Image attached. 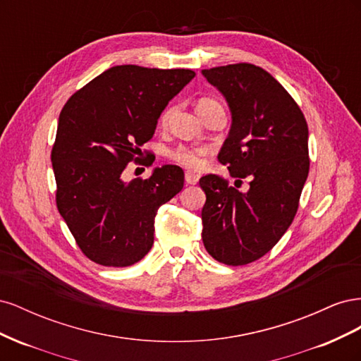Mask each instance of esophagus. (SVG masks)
<instances>
[{"label":"esophagus","mask_w":361,"mask_h":361,"mask_svg":"<svg viewBox=\"0 0 361 361\" xmlns=\"http://www.w3.org/2000/svg\"><path fill=\"white\" fill-rule=\"evenodd\" d=\"M185 182H187L188 185H195L199 182V176H197V174L191 173V171H187V173H185Z\"/></svg>","instance_id":"obj_1"}]
</instances>
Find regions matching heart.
Here are the masks:
<instances>
[{"mask_svg":"<svg viewBox=\"0 0 361 361\" xmlns=\"http://www.w3.org/2000/svg\"><path fill=\"white\" fill-rule=\"evenodd\" d=\"M216 105H220V104H218L214 99H211V97H202V99L197 102V105H195V110H197V113L200 116L202 113L207 111L209 108L216 106ZM170 114H171V108H167V110L164 111L162 116H161V123L166 125ZM207 154H209V147H204V146L194 147V146H183V145L174 147V149H170L167 152V155L171 161L178 162L179 166H182L185 169H191V170L202 167L203 158Z\"/></svg>","mask_w":361,"mask_h":361,"instance_id":"1","label":"heart"}]
</instances>
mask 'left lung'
Wrapping results in <instances>:
<instances>
[{
	"label": "left lung",
	"instance_id": "left-lung-1",
	"mask_svg": "<svg viewBox=\"0 0 361 361\" xmlns=\"http://www.w3.org/2000/svg\"><path fill=\"white\" fill-rule=\"evenodd\" d=\"M202 75L232 114L218 161L232 178L250 179L247 191L215 174L200 179L202 239L215 260L247 265L279 243L297 214L309 174V128L285 87L255 64H227Z\"/></svg>",
	"mask_w": 361,
	"mask_h": 361
}]
</instances>
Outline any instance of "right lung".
<instances>
[{"instance_id": "right-lung-1", "label": "right lung", "mask_w": 361, "mask_h": 361, "mask_svg": "<svg viewBox=\"0 0 361 361\" xmlns=\"http://www.w3.org/2000/svg\"><path fill=\"white\" fill-rule=\"evenodd\" d=\"M194 76L190 69L122 64L97 75L63 106L51 152L57 207L96 264L134 265L154 245L158 207L183 188V171L162 166L130 182L122 173Z\"/></svg>"}]
</instances>
